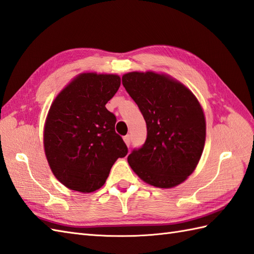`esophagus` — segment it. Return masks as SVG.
I'll return each mask as SVG.
<instances>
[{
    "mask_svg": "<svg viewBox=\"0 0 254 254\" xmlns=\"http://www.w3.org/2000/svg\"><path fill=\"white\" fill-rule=\"evenodd\" d=\"M123 139H124V142H126L127 146H130V145H131V135H126L123 137Z\"/></svg>",
    "mask_w": 254,
    "mask_h": 254,
    "instance_id": "obj_1",
    "label": "esophagus"
}]
</instances>
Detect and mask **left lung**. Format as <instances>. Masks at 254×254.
I'll list each match as a JSON object with an SVG mask.
<instances>
[{
	"label": "left lung",
	"mask_w": 254,
	"mask_h": 254,
	"mask_svg": "<svg viewBox=\"0 0 254 254\" xmlns=\"http://www.w3.org/2000/svg\"><path fill=\"white\" fill-rule=\"evenodd\" d=\"M122 84L147 127L146 141L127 156L131 168L154 187L180 185L196 168L205 143V118L195 96L153 72L124 74Z\"/></svg>",
	"instance_id": "obj_1"
}]
</instances>
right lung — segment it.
<instances>
[{
  "label": "right lung",
  "mask_w": 254,
  "mask_h": 254,
  "mask_svg": "<svg viewBox=\"0 0 254 254\" xmlns=\"http://www.w3.org/2000/svg\"><path fill=\"white\" fill-rule=\"evenodd\" d=\"M120 84L118 75L84 73L53 101L45 126V152L53 175L71 190H98L115 161L127 154L115 130L117 118L106 108Z\"/></svg>",
  "instance_id": "obj_1"
}]
</instances>
